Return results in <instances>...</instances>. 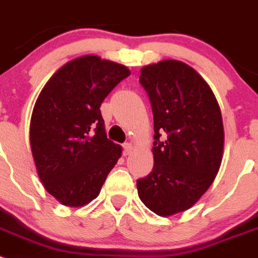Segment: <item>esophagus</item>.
Listing matches in <instances>:
<instances>
[{
	"label": "esophagus",
	"instance_id": "34e87169",
	"mask_svg": "<svg viewBox=\"0 0 258 258\" xmlns=\"http://www.w3.org/2000/svg\"><path fill=\"white\" fill-rule=\"evenodd\" d=\"M122 149H124V151H122V154L126 156V155L132 154V151H133V146H132V143H125L124 146H122Z\"/></svg>",
	"mask_w": 258,
	"mask_h": 258
}]
</instances>
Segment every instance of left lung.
Wrapping results in <instances>:
<instances>
[{
  "instance_id": "left-lung-1",
  "label": "left lung",
  "mask_w": 258,
  "mask_h": 258,
  "mask_svg": "<svg viewBox=\"0 0 258 258\" xmlns=\"http://www.w3.org/2000/svg\"><path fill=\"white\" fill-rule=\"evenodd\" d=\"M154 115V168L137 179L143 204L159 216L183 212L203 197L220 169L223 124L213 92L179 60L141 70Z\"/></svg>"
}]
</instances>
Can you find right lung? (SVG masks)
Returning a JSON list of instances; mask_svg holds the SVG:
<instances>
[{"instance_id":"right-lung-1","label":"right lung","mask_w":258,"mask_h":258,"mask_svg":"<svg viewBox=\"0 0 258 258\" xmlns=\"http://www.w3.org/2000/svg\"><path fill=\"white\" fill-rule=\"evenodd\" d=\"M131 71L99 56L68 61L41 90L32 112L31 150L50 195L81 207L99 195L121 147L109 141L102 102Z\"/></svg>"}]
</instances>
